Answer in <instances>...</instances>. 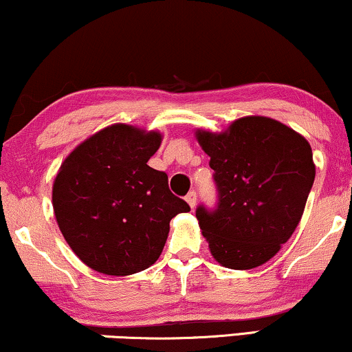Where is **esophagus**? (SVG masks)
Segmentation results:
<instances>
[{
	"instance_id": "esophagus-1",
	"label": "esophagus",
	"mask_w": 352,
	"mask_h": 352,
	"mask_svg": "<svg viewBox=\"0 0 352 352\" xmlns=\"http://www.w3.org/2000/svg\"><path fill=\"white\" fill-rule=\"evenodd\" d=\"M186 201H187V204H189V206H190L192 210L195 208V205H197V194H195L194 190H192V192H189V194H187V197H186Z\"/></svg>"
}]
</instances>
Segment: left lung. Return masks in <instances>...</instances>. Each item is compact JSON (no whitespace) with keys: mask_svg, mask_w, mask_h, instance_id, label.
I'll use <instances>...</instances> for the list:
<instances>
[{"mask_svg":"<svg viewBox=\"0 0 352 352\" xmlns=\"http://www.w3.org/2000/svg\"><path fill=\"white\" fill-rule=\"evenodd\" d=\"M218 186V206L195 211L221 266L267 263L300 224L316 177L309 142L277 120L243 117L226 131L197 129Z\"/></svg>","mask_w":352,"mask_h":352,"instance_id":"obj_1","label":"left lung"}]
</instances>
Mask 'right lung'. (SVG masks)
<instances>
[{"label": "right lung", "instance_id": "add662e5", "mask_svg": "<svg viewBox=\"0 0 352 352\" xmlns=\"http://www.w3.org/2000/svg\"><path fill=\"white\" fill-rule=\"evenodd\" d=\"M162 134L115 123L89 136L62 162L52 208L65 242L86 266L107 276L151 267L170 221L190 211L168 176L147 165Z\"/></svg>", "mask_w": 352, "mask_h": 352}]
</instances>
